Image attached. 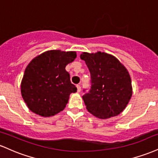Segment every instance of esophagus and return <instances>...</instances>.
Here are the masks:
<instances>
[{
  "mask_svg": "<svg viewBox=\"0 0 158 158\" xmlns=\"http://www.w3.org/2000/svg\"><path fill=\"white\" fill-rule=\"evenodd\" d=\"M77 90L78 92H80L81 91V86L79 85H77Z\"/></svg>",
  "mask_w": 158,
  "mask_h": 158,
  "instance_id": "obj_1",
  "label": "esophagus"
}]
</instances>
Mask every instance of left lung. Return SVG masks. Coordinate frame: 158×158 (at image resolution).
<instances>
[{
  "instance_id": "left-lung-1",
  "label": "left lung",
  "mask_w": 158,
  "mask_h": 158,
  "mask_svg": "<svg viewBox=\"0 0 158 158\" xmlns=\"http://www.w3.org/2000/svg\"><path fill=\"white\" fill-rule=\"evenodd\" d=\"M90 73V88L82 99L90 114L101 119L115 117L125 109L132 95L129 73L114 56L98 52H83Z\"/></svg>"
}]
</instances>
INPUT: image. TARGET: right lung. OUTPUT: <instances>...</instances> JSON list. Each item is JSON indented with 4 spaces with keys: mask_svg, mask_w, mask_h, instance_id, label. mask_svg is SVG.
Returning a JSON list of instances; mask_svg holds the SVG:
<instances>
[{
    "mask_svg": "<svg viewBox=\"0 0 158 158\" xmlns=\"http://www.w3.org/2000/svg\"><path fill=\"white\" fill-rule=\"evenodd\" d=\"M76 57L75 52L50 50L37 56L27 65L21 89L30 110L47 117L64 109L70 94L77 90L65 70L66 65Z\"/></svg>",
    "mask_w": 158,
    "mask_h": 158,
    "instance_id": "obj_1",
    "label": "right lung"
}]
</instances>
